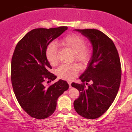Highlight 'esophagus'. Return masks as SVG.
<instances>
[{"instance_id":"esophagus-1","label":"esophagus","mask_w":132,"mask_h":132,"mask_svg":"<svg viewBox=\"0 0 132 132\" xmlns=\"http://www.w3.org/2000/svg\"><path fill=\"white\" fill-rule=\"evenodd\" d=\"M67 82H68L69 85V87H70V88H71V81H70V80H68V81H67Z\"/></svg>"}]
</instances>
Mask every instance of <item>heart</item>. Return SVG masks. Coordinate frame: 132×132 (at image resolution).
<instances>
[{
  "label": "heart",
  "instance_id": "heart-1",
  "mask_svg": "<svg viewBox=\"0 0 132 132\" xmlns=\"http://www.w3.org/2000/svg\"><path fill=\"white\" fill-rule=\"evenodd\" d=\"M59 43L63 48L73 52V61L87 64L90 60L91 50L86 46V40L82 36L77 34H70L61 39ZM57 48L54 43L49 44L45 48V57L52 65L57 64ZM79 71L80 67L77 63L62 65L57 70V75L60 79L72 80L77 76Z\"/></svg>",
  "mask_w": 132,
  "mask_h": 132
}]
</instances>
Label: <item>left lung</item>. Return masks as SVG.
Masks as SVG:
<instances>
[{"label": "left lung", "instance_id": "left-lung-1", "mask_svg": "<svg viewBox=\"0 0 132 132\" xmlns=\"http://www.w3.org/2000/svg\"><path fill=\"white\" fill-rule=\"evenodd\" d=\"M86 36L93 45V55L87 69L79 79L82 83L73 82L79 91L74 101L75 111L82 117L95 119L111 106L118 92L121 81L120 59L111 39L96 29L76 30ZM88 82L92 85L87 88Z\"/></svg>", "mask_w": 132, "mask_h": 132}]
</instances>
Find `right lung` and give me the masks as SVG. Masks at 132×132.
I'll return each mask as SVG.
<instances>
[{
	"label": "right lung",
	"mask_w": 132,
	"mask_h": 132,
	"mask_svg": "<svg viewBox=\"0 0 132 132\" xmlns=\"http://www.w3.org/2000/svg\"><path fill=\"white\" fill-rule=\"evenodd\" d=\"M67 30V26L34 29L15 47L11 61L12 85L18 103L31 117L44 119L51 116L58 98L69 88L67 81L61 79L48 87L44 85L46 79L57 78L49 71L52 66L45 57V48Z\"/></svg>",
	"instance_id": "obj_1"
}]
</instances>
